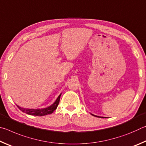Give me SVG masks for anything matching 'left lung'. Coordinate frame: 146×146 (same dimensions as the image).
I'll list each match as a JSON object with an SVG mask.
<instances>
[{
	"label": "left lung",
	"mask_w": 146,
	"mask_h": 146,
	"mask_svg": "<svg viewBox=\"0 0 146 146\" xmlns=\"http://www.w3.org/2000/svg\"><path fill=\"white\" fill-rule=\"evenodd\" d=\"M92 115H93V116H95V117H100V118H104V117H98V116H96V115H93V114H91Z\"/></svg>",
	"instance_id": "1"
}]
</instances>
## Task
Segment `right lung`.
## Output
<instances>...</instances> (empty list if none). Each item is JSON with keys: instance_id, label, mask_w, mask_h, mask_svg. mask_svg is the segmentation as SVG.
<instances>
[{"instance_id": "1", "label": "right lung", "mask_w": 146, "mask_h": 146, "mask_svg": "<svg viewBox=\"0 0 146 146\" xmlns=\"http://www.w3.org/2000/svg\"><path fill=\"white\" fill-rule=\"evenodd\" d=\"M60 96L61 94L58 96V98H56V100H55V102H54L52 105H51L50 106H49L48 108H43V109H26V108H23L20 107V106H17L18 108L20 110H21L24 113H26L28 115H34V116H44V115H47L49 114H51L54 111H55L57 106L58 105L59 101H60Z\"/></svg>"}]
</instances>
